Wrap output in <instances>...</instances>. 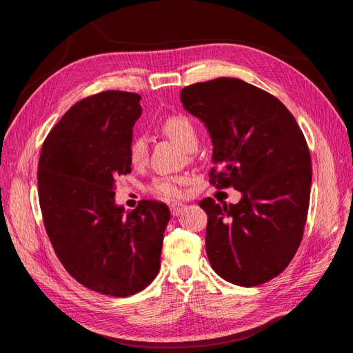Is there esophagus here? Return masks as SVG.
Masks as SVG:
<instances>
[{
	"label": "esophagus",
	"mask_w": 353,
	"mask_h": 353,
	"mask_svg": "<svg viewBox=\"0 0 353 353\" xmlns=\"http://www.w3.org/2000/svg\"><path fill=\"white\" fill-rule=\"evenodd\" d=\"M169 209H170V213H172L174 216H179L181 213L184 212V209H185V205H183V203H172V205L169 206Z\"/></svg>",
	"instance_id": "34e87169"
}]
</instances>
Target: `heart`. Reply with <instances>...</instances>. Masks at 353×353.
<instances>
[{
	"instance_id": "heart-1",
	"label": "heart",
	"mask_w": 353,
	"mask_h": 353,
	"mask_svg": "<svg viewBox=\"0 0 353 353\" xmlns=\"http://www.w3.org/2000/svg\"><path fill=\"white\" fill-rule=\"evenodd\" d=\"M162 132L183 145L187 150H194L197 145V134L193 123H191L185 116H170L162 123ZM128 153L134 166H141L145 163L148 156V143L144 135H135L130 141ZM188 184V176L185 175H170L156 178L150 190L154 194L166 199H175L184 194V188Z\"/></svg>"
}]
</instances>
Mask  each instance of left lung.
Wrapping results in <instances>:
<instances>
[{"instance_id":"1","label":"left lung","mask_w":353,"mask_h":353,"mask_svg":"<svg viewBox=\"0 0 353 353\" xmlns=\"http://www.w3.org/2000/svg\"><path fill=\"white\" fill-rule=\"evenodd\" d=\"M181 103L213 141L209 183L243 194L237 205L200 201L212 268L243 287L275 279L294 258L307 218L312 166L302 130L279 99L237 78L188 85Z\"/></svg>"}]
</instances>
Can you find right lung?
Masks as SVG:
<instances>
[{"instance_id": "right-lung-1", "label": "right lung", "mask_w": 353, "mask_h": 353, "mask_svg": "<svg viewBox=\"0 0 353 353\" xmlns=\"http://www.w3.org/2000/svg\"><path fill=\"white\" fill-rule=\"evenodd\" d=\"M140 100L112 90L73 104L47 135L38 163L39 206L57 258L78 283L114 297L156 279L170 219L160 201L143 200L126 213L114 205L116 179L131 172Z\"/></svg>"}]
</instances>
